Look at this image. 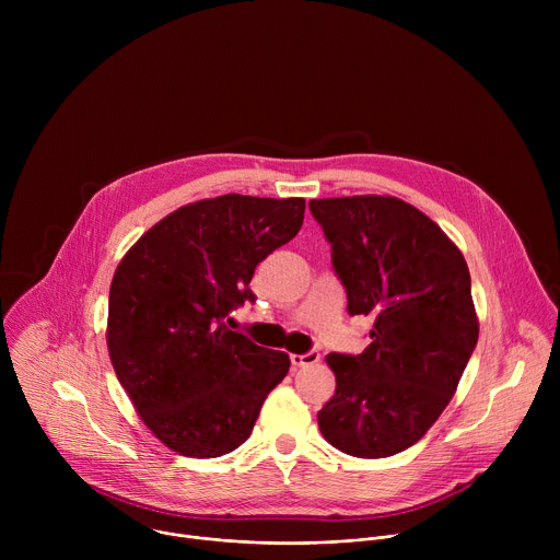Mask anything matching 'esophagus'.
Here are the masks:
<instances>
[{
  "label": "esophagus",
  "instance_id": "obj_1",
  "mask_svg": "<svg viewBox=\"0 0 560 560\" xmlns=\"http://www.w3.org/2000/svg\"><path fill=\"white\" fill-rule=\"evenodd\" d=\"M318 359H322V354H318L316 350H312V352H307V354H292V357H290V361H292L294 370H299V368H307V365H314V363H318Z\"/></svg>",
  "mask_w": 560,
  "mask_h": 560
}]
</instances>
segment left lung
I'll use <instances>...</instances> for the list:
<instances>
[{
  "label": "left lung",
  "instance_id": "left-lung-1",
  "mask_svg": "<svg viewBox=\"0 0 560 560\" xmlns=\"http://www.w3.org/2000/svg\"><path fill=\"white\" fill-rule=\"evenodd\" d=\"M310 210L332 244L348 312L374 318L361 354L326 357L337 389L318 430L350 456L385 458L421 441L458 387L478 341L469 270L452 238L404 199H312Z\"/></svg>",
  "mask_w": 560,
  "mask_h": 560
}]
</instances>
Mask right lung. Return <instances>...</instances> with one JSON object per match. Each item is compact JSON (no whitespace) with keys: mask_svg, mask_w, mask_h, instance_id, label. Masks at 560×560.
<instances>
[{"mask_svg":"<svg viewBox=\"0 0 560 560\" xmlns=\"http://www.w3.org/2000/svg\"><path fill=\"white\" fill-rule=\"evenodd\" d=\"M305 199L221 195L177 208L119 261L106 343L143 425L182 456L242 445L290 357L225 326L255 268L301 230Z\"/></svg>","mask_w":560,"mask_h":560,"instance_id":"add662e5","label":"right lung"}]
</instances>
